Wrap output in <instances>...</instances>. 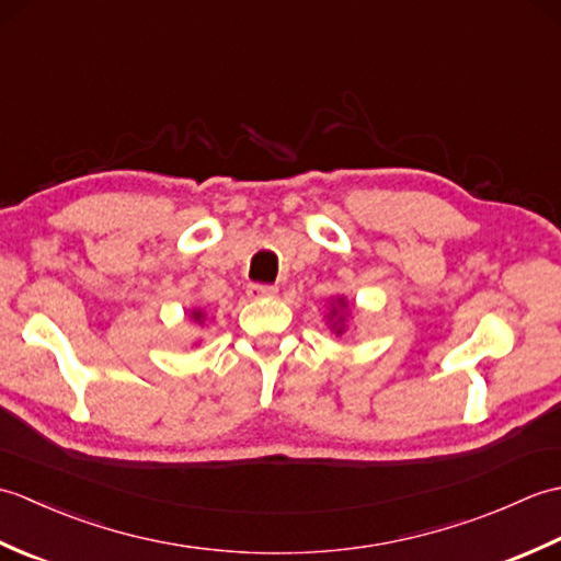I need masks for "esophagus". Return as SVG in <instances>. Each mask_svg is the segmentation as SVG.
I'll list each match as a JSON object with an SVG mask.
<instances>
[{
  "mask_svg": "<svg viewBox=\"0 0 561 561\" xmlns=\"http://www.w3.org/2000/svg\"><path fill=\"white\" fill-rule=\"evenodd\" d=\"M274 294H277V287H274V284H260V282L248 284L250 299H262V296H274Z\"/></svg>",
  "mask_w": 561,
  "mask_h": 561,
  "instance_id": "1",
  "label": "esophagus"
}]
</instances>
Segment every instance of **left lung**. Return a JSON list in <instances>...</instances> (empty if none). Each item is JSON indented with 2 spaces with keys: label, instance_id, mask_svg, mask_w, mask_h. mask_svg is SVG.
Returning <instances> with one entry per match:
<instances>
[{
  "label": "left lung",
  "instance_id": "obj_1",
  "mask_svg": "<svg viewBox=\"0 0 561 561\" xmlns=\"http://www.w3.org/2000/svg\"><path fill=\"white\" fill-rule=\"evenodd\" d=\"M340 306H344V301H340ZM332 313H337V311H335V308H332ZM340 320H342V316H340ZM340 320H337V325H332V328H335V330H337V335H340V332H342V325H340Z\"/></svg>",
  "mask_w": 561,
  "mask_h": 561
}]
</instances>
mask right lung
<instances>
[{
	"label": "right lung",
	"instance_id": "right-lung-1",
	"mask_svg": "<svg viewBox=\"0 0 561 561\" xmlns=\"http://www.w3.org/2000/svg\"><path fill=\"white\" fill-rule=\"evenodd\" d=\"M193 318H195L197 323H199V320H202V313H199V311H195V313H193Z\"/></svg>",
	"mask_w": 561,
	"mask_h": 561
}]
</instances>
